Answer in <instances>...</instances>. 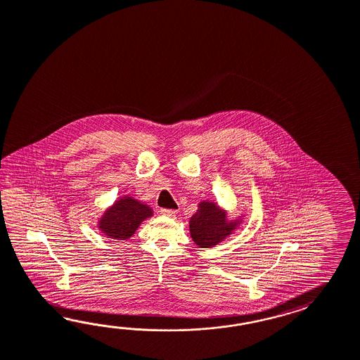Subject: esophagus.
<instances>
[{"instance_id":"1","label":"esophagus","mask_w":360,"mask_h":360,"mask_svg":"<svg viewBox=\"0 0 360 360\" xmlns=\"http://www.w3.org/2000/svg\"><path fill=\"white\" fill-rule=\"evenodd\" d=\"M160 213H161V214H164V216H169V217H176L178 212L174 211V210H161Z\"/></svg>"}]
</instances>
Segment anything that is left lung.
<instances>
[{
	"instance_id": "obj_1",
	"label": "left lung",
	"mask_w": 360,
	"mask_h": 360,
	"mask_svg": "<svg viewBox=\"0 0 360 360\" xmlns=\"http://www.w3.org/2000/svg\"><path fill=\"white\" fill-rule=\"evenodd\" d=\"M245 221V214L230 219L228 211L214 200H202L198 211L188 221V230L193 243L202 248H211L222 243Z\"/></svg>"
}]
</instances>
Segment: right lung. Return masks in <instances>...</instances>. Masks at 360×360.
Here are the masks:
<instances>
[{
	"label": "right lung",
	"instance_id": "right-lung-1",
	"mask_svg": "<svg viewBox=\"0 0 360 360\" xmlns=\"http://www.w3.org/2000/svg\"><path fill=\"white\" fill-rule=\"evenodd\" d=\"M152 216L153 211L149 205L131 195H123L106 208L97 219L96 226L105 237L127 240L135 234L141 222Z\"/></svg>",
	"mask_w": 360,
	"mask_h": 360
}]
</instances>
